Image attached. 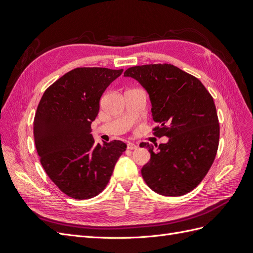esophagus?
Listing matches in <instances>:
<instances>
[{
  "instance_id": "1",
  "label": "esophagus",
  "mask_w": 253,
  "mask_h": 253,
  "mask_svg": "<svg viewBox=\"0 0 253 253\" xmlns=\"http://www.w3.org/2000/svg\"><path fill=\"white\" fill-rule=\"evenodd\" d=\"M127 149L128 150H136V149H138V145L133 143V142H128L127 143Z\"/></svg>"
}]
</instances>
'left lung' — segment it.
I'll return each mask as SVG.
<instances>
[{
    "label": "left lung",
    "mask_w": 253,
    "mask_h": 253,
    "mask_svg": "<svg viewBox=\"0 0 253 253\" xmlns=\"http://www.w3.org/2000/svg\"><path fill=\"white\" fill-rule=\"evenodd\" d=\"M125 77L148 91L155 136L167 143H144L151 154L141 169L145 183L165 196H181L196 188L215 159L219 125L213 98L194 76L172 64L129 67ZM142 145V147H143Z\"/></svg>",
    "instance_id": "1"
}]
</instances>
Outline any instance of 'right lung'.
I'll list each match as a JSON object with an SVG mask.
<instances>
[{
  "label": "right lung",
  "instance_id": "1",
  "mask_svg": "<svg viewBox=\"0 0 253 253\" xmlns=\"http://www.w3.org/2000/svg\"><path fill=\"white\" fill-rule=\"evenodd\" d=\"M124 70L77 67L44 91L34 120V138L43 169L70 197L88 200L108 185L126 149L120 140L95 143L90 125L104 90Z\"/></svg>",
  "mask_w": 253,
  "mask_h": 253
}]
</instances>
